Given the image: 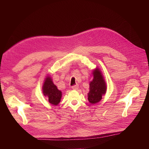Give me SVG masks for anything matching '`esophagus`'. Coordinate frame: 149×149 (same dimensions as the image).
Segmentation results:
<instances>
[{"instance_id":"obj_1","label":"esophagus","mask_w":149,"mask_h":149,"mask_svg":"<svg viewBox=\"0 0 149 149\" xmlns=\"http://www.w3.org/2000/svg\"><path fill=\"white\" fill-rule=\"evenodd\" d=\"M79 85L78 84H75V85H74V86H72V89H74V90H77L78 89H79Z\"/></svg>"}]
</instances>
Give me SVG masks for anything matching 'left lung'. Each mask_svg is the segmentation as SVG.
Returning a JSON list of instances; mask_svg holds the SVG:
<instances>
[{
    "label": "left lung",
    "mask_w": 149,
    "mask_h": 149,
    "mask_svg": "<svg viewBox=\"0 0 149 149\" xmlns=\"http://www.w3.org/2000/svg\"><path fill=\"white\" fill-rule=\"evenodd\" d=\"M92 75L93 78L89 83V92L88 93V101L91 104H95L102 99V96L106 92L107 86L99 68L93 70Z\"/></svg>",
    "instance_id": "8db88e82"
}]
</instances>
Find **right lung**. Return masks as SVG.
<instances>
[{"instance_id":"1","label":"right lung","mask_w":149,"mask_h":149,"mask_svg":"<svg viewBox=\"0 0 149 149\" xmlns=\"http://www.w3.org/2000/svg\"><path fill=\"white\" fill-rule=\"evenodd\" d=\"M43 93L45 97H48L49 102L57 106L60 102L62 93L55 85L50 76H47L43 85Z\"/></svg>"}]
</instances>
